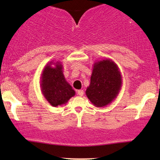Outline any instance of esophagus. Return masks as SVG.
<instances>
[{"instance_id":"esophagus-1","label":"esophagus","mask_w":160,"mask_h":160,"mask_svg":"<svg viewBox=\"0 0 160 160\" xmlns=\"http://www.w3.org/2000/svg\"><path fill=\"white\" fill-rule=\"evenodd\" d=\"M77 92H78V94L80 95V96H82V95H83V91L82 90H78Z\"/></svg>"}]
</instances>
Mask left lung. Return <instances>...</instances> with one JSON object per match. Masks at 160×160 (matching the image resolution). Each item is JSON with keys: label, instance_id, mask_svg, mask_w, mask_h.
Wrapping results in <instances>:
<instances>
[{"label": "left lung", "instance_id": "left-lung-1", "mask_svg": "<svg viewBox=\"0 0 160 160\" xmlns=\"http://www.w3.org/2000/svg\"><path fill=\"white\" fill-rule=\"evenodd\" d=\"M90 84L86 95L93 105L103 108L117 98L122 87V75L118 66L110 58L93 64Z\"/></svg>", "mask_w": 160, "mask_h": 160}]
</instances>
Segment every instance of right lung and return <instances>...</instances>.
Masks as SVG:
<instances>
[{
  "label": "right lung",
  "mask_w": 160,
  "mask_h": 160,
  "mask_svg": "<svg viewBox=\"0 0 160 160\" xmlns=\"http://www.w3.org/2000/svg\"><path fill=\"white\" fill-rule=\"evenodd\" d=\"M62 69L60 62H48L40 77L42 93L53 107L66 104L75 95V91L65 80Z\"/></svg>",
  "instance_id": "obj_1"
}]
</instances>
